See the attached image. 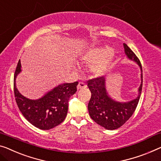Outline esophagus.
Returning a JSON list of instances; mask_svg holds the SVG:
<instances>
[{"instance_id":"esophagus-1","label":"esophagus","mask_w":161,"mask_h":161,"mask_svg":"<svg viewBox=\"0 0 161 161\" xmlns=\"http://www.w3.org/2000/svg\"><path fill=\"white\" fill-rule=\"evenodd\" d=\"M87 87V85L83 81H80L77 85V90H80V89H83Z\"/></svg>"}]
</instances>
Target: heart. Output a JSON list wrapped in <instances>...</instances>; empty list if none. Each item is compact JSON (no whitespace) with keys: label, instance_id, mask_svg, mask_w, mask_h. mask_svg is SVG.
<instances>
[{"label":"heart","instance_id":"obj_1","mask_svg":"<svg viewBox=\"0 0 161 161\" xmlns=\"http://www.w3.org/2000/svg\"><path fill=\"white\" fill-rule=\"evenodd\" d=\"M114 58V53L108 46L90 47L80 56V60L83 64H94L91 66L90 71L96 77L103 76L108 71Z\"/></svg>","mask_w":161,"mask_h":161}]
</instances>
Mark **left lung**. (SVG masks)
Returning <instances> with one entry per match:
<instances>
[{"label":"left lung","instance_id":"1","mask_svg":"<svg viewBox=\"0 0 161 161\" xmlns=\"http://www.w3.org/2000/svg\"><path fill=\"white\" fill-rule=\"evenodd\" d=\"M124 47L128 59L136 62L141 70V84L137 90V96L134 99L126 102L113 99L108 92L106 80L103 76L90 80L87 82V87L92 94L88 103L89 114L95 122L108 130L118 129L128 121L137 106L142 92V69L140 60L125 43Z\"/></svg>","mask_w":161,"mask_h":161}]
</instances>
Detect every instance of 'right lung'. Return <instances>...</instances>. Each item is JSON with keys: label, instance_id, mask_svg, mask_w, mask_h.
<instances>
[{"label": "right lung", "instance_id": "right-lung-1", "mask_svg": "<svg viewBox=\"0 0 161 161\" xmlns=\"http://www.w3.org/2000/svg\"><path fill=\"white\" fill-rule=\"evenodd\" d=\"M21 72L20 60L14 74V88L16 102L25 118L33 126L42 130H49L59 125L68 112L69 100L76 92L78 81L60 84L36 100L30 99L19 92L16 79Z\"/></svg>", "mask_w": 161, "mask_h": 161}]
</instances>
